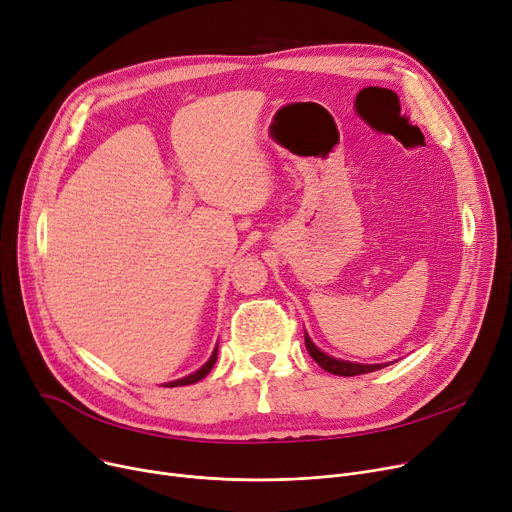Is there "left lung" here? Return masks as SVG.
Returning a JSON list of instances; mask_svg holds the SVG:
<instances>
[{
	"mask_svg": "<svg viewBox=\"0 0 512 512\" xmlns=\"http://www.w3.org/2000/svg\"><path fill=\"white\" fill-rule=\"evenodd\" d=\"M305 346L309 355L313 357V361L321 367L326 369L334 375H342V378H353V375H361V373H371V371H378L382 369L384 365H359V363H348V361H340V359H334L326 353H321L319 348L311 342V338L305 334Z\"/></svg>",
	"mask_w": 512,
	"mask_h": 512,
	"instance_id": "obj_1",
	"label": "left lung"
}]
</instances>
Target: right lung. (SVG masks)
I'll return each mask as SVG.
<instances>
[{"label": "right lung", "instance_id": "obj_1", "mask_svg": "<svg viewBox=\"0 0 512 512\" xmlns=\"http://www.w3.org/2000/svg\"><path fill=\"white\" fill-rule=\"evenodd\" d=\"M215 359H218V346H215V351L211 353V357H209V361L199 369V371H195V373H191V375H186V378H182V380H176V382H170V384H166L168 388H174V386H186V384H195V382H199V380H203L205 375L211 371V367H213V363H215Z\"/></svg>", "mask_w": 512, "mask_h": 512}]
</instances>
